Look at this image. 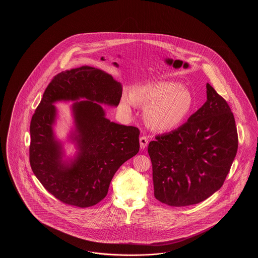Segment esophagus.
Instances as JSON below:
<instances>
[{
	"mask_svg": "<svg viewBox=\"0 0 258 258\" xmlns=\"http://www.w3.org/2000/svg\"><path fill=\"white\" fill-rule=\"evenodd\" d=\"M139 142H140V148H142V149L147 148V146H148V137L143 136V137H140Z\"/></svg>",
	"mask_w": 258,
	"mask_h": 258,
	"instance_id": "34e87169",
	"label": "esophagus"
}]
</instances>
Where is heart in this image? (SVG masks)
I'll return each mask as SVG.
<instances>
[{
  "label": "heart",
  "mask_w": 258,
  "mask_h": 258,
  "mask_svg": "<svg viewBox=\"0 0 258 258\" xmlns=\"http://www.w3.org/2000/svg\"><path fill=\"white\" fill-rule=\"evenodd\" d=\"M132 103L147 108L145 119L151 128L170 131L185 120L192 109V97L178 83L158 82L133 88L130 96L122 97L126 109Z\"/></svg>",
  "instance_id": "1"
}]
</instances>
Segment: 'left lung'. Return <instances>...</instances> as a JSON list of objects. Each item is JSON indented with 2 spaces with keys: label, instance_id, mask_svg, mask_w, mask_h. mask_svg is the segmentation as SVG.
<instances>
[{
  "label": "left lung",
  "instance_id": "obj_1",
  "mask_svg": "<svg viewBox=\"0 0 258 258\" xmlns=\"http://www.w3.org/2000/svg\"><path fill=\"white\" fill-rule=\"evenodd\" d=\"M208 100L175 130L148 145L154 196L170 207L200 203L222 186L238 149L230 106L209 84Z\"/></svg>",
  "mask_w": 258,
  "mask_h": 258
}]
</instances>
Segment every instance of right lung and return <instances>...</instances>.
Listing matches in <instances>:
<instances>
[{
    "mask_svg": "<svg viewBox=\"0 0 258 258\" xmlns=\"http://www.w3.org/2000/svg\"><path fill=\"white\" fill-rule=\"evenodd\" d=\"M88 101L73 105L81 151L71 165L60 159V146L52 125L58 100ZM121 86L109 74L82 66L56 75L44 91L30 122L29 162L44 188L61 203L89 208L107 196L117 170L139 151L137 127L121 125L105 118L101 105L117 106ZM97 101V103L94 101Z\"/></svg>",
    "mask_w": 258,
    "mask_h": 258,
    "instance_id": "1",
    "label": "right lung"
}]
</instances>
